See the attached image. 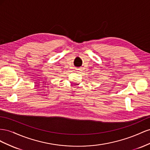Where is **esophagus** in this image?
I'll return each instance as SVG.
<instances>
[{
	"label": "esophagus",
	"mask_w": 150,
	"mask_h": 150,
	"mask_svg": "<svg viewBox=\"0 0 150 150\" xmlns=\"http://www.w3.org/2000/svg\"><path fill=\"white\" fill-rule=\"evenodd\" d=\"M76 71H77L79 73H80V71H81V70H82V69H81V68H77V69H76Z\"/></svg>",
	"instance_id": "34e87169"
}]
</instances>
